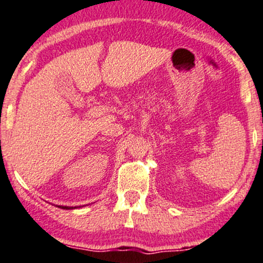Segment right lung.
Returning <instances> with one entry per match:
<instances>
[{"instance_id": "obj_1", "label": "right lung", "mask_w": 263, "mask_h": 263, "mask_svg": "<svg viewBox=\"0 0 263 263\" xmlns=\"http://www.w3.org/2000/svg\"><path fill=\"white\" fill-rule=\"evenodd\" d=\"M59 208H63V209H72V206H65V205H60ZM76 208V206H75Z\"/></svg>"}]
</instances>
